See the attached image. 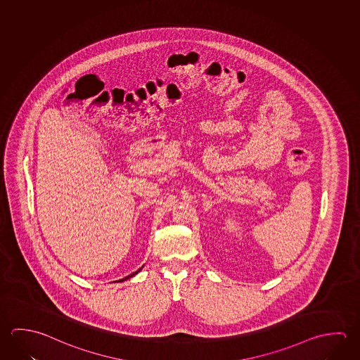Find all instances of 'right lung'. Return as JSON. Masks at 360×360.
I'll return each mask as SVG.
<instances>
[{
  "label": "right lung",
  "instance_id": "right-lung-1",
  "mask_svg": "<svg viewBox=\"0 0 360 360\" xmlns=\"http://www.w3.org/2000/svg\"><path fill=\"white\" fill-rule=\"evenodd\" d=\"M139 271H140V269H139ZM134 271L133 274H130V276H127V277L124 278V279H121V281H125V279H127V278L133 277V276H135V274H136V273H138V271Z\"/></svg>",
  "mask_w": 360,
  "mask_h": 360
}]
</instances>
